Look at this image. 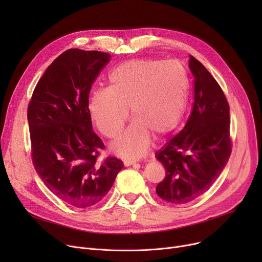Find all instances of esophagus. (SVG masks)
<instances>
[{"instance_id": "obj_1", "label": "esophagus", "mask_w": 262, "mask_h": 262, "mask_svg": "<svg viewBox=\"0 0 262 262\" xmlns=\"http://www.w3.org/2000/svg\"><path fill=\"white\" fill-rule=\"evenodd\" d=\"M136 162H137L136 160H125L124 161V166L129 167V166H133V164H135Z\"/></svg>"}]
</instances>
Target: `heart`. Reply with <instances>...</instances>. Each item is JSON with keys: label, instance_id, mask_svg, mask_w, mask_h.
<instances>
[{"label": "heart", "instance_id": "heart-1", "mask_svg": "<svg viewBox=\"0 0 262 262\" xmlns=\"http://www.w3.org/2000/svg\"><path fill=\"white\" fill-rule=\"evenodd\" d=\"M189 81L177 61L132 59L122 62L108 76V88L93 90L88 113L98 129L108 138L116 137L128 119L132 125L112 143L124 158L144 155L152 135L164 136L182 120L188 101Z\"/></svg>", "mask_w": 262, "mask_h": 262}]
</instances>
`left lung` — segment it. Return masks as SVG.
<instances>
[{"mask_svg":"<svg viewBox=\"0 0 262 262\" xmlns=\"http://www.w3.org/2000/svg\"><path fill=\"white\" fill-rule=\"evenodd\" d=\"M194 76V102L183 130L156 153L166 176L157 195L182 205L207 191L222 173L231 153L229 105L217 81L198 59L190 56Z\"/></svg>","mask_w":262,"mask_h":262,"instance_id":"obj_1","label":"left lung"}]
</instances>
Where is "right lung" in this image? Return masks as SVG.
<instances>
[{"mask_svg": "<svg viewBox=\"0 0 262 262\" xmlns=\"http://www.w3.org/2000/svg\"><path fill=\"white\" fill-rule=\"evenodd\" d=\"M110 57L99 51L63 52L39 79L27 109L37 174L52 193L77 208L100 203L123 168L116 157L98 160L105 146L87 108L93 81Z\"/></svg>", "mask_w": 262, "mask_h": 262, "instance_id": "add662e5", "label": "right lung"}]
</instances>
